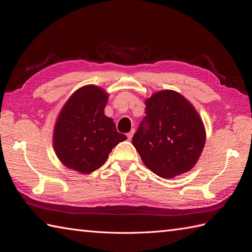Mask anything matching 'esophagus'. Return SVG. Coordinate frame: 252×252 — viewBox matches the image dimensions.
I'll use <instances>...</instances> for the list:
<instances>
[{"instance_id":"1","label":"esophagus","mask_w":252,"mask_h":252,"mask_svg":"<svg viewBox=\"0 0 252 252\" xmlns=\"http://www.w3.org/2000/svg\"><path fill=\"white\" fill-rule=\"evenodd\" d=\"M133 133H134V129H131V131L127 133V138H128V140H131V139H132Z\"/></svg>"}]
</instances>
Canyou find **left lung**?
<instances>
[{
    "label": "left lung",
    "mask_w": 252,
    "mask_h": 252,
    "mask_svg": "<svg viewBox=\"0 0 252 252\" xmlns=\"http://www.w3.org/2000/svg\"><path fill=\"white\" fill-rule=\"evenodd\" d=\"M146 116L132 138L145 166L171 179L192 169L206 142L203 121L193 105L174 90L145 100Z\"/></svg>",
    "instance_id": "left-lung-1"
}]
</instances>
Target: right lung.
Here are the masks:
<instances>
[{
	"instance_id": "add662e5",
	"label": "right lung",
	"mask_w": 252,
	"mask_h": 252,
	"mask_svg": "<svg viewBox=\"0 0 252 252\" xmlns=\"http://www.w3.org/2000/svg\"><path fill=\"white\" fill-rule=\"evenodd\" d=\"M109 94L95 85H85L70 95L57 118L53 149L67 168L91 173L106 162L112 148L127 139L117 131L104 109Z\"/></svg>"
}]
</instances>
